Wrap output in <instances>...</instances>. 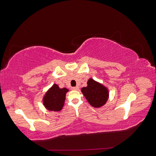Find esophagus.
<instances>
[{
    "instance_id": "obj_1",
    "label": "esophagus",
    "mask_w": 156,
    "mask_h": 156,
    "mask_svg": "<svg viewBox=\"0 0 156 156\" xmlns=\"http://www.w3.org/2000/svg\"><path fill=\"white\" fill-rule=\"evenodd\" d=\"M73 90H78L79 89V87H73L72 88Z\"/></svg>"
}]
</instances>
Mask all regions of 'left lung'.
Returning <instances> with one entry per match:
<instances>
[{"label":"left lung","instance_id":"obj_1","mask_svg":"<svg viewBox=\"0 0 156 156\" xmlns=\"http://www.w3.org/2000/svg\"><path fill=\"white\" fill-rule=\"evenodd\" d=\"M81 92L90 105L95 108L104 106L109 98L107 87L92 78L87 81V86L81 88Z\"/></svg>","mask_w":156,"mask_h":156}]
</instances>
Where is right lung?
Listing matches in <instances>:
<instances>
[{
    "instance_id": "add662e5",
    "label": "right lung",
    "mask_w": 156,
    "mask_h": 156,
    "mask_svg": "<svg viewBox=\"0 0 156 156\" xmlns=\"http://www.w3.org/2000/svg\"><path fill=\"white\" fill-rule=\"evenodd\" d=\"M68 92L69 90L66 88H60L58 84H53L46 91L42 98L44 107L49 111H60L64 107L66 95Z\"/></svg>"
}]
</instances>
